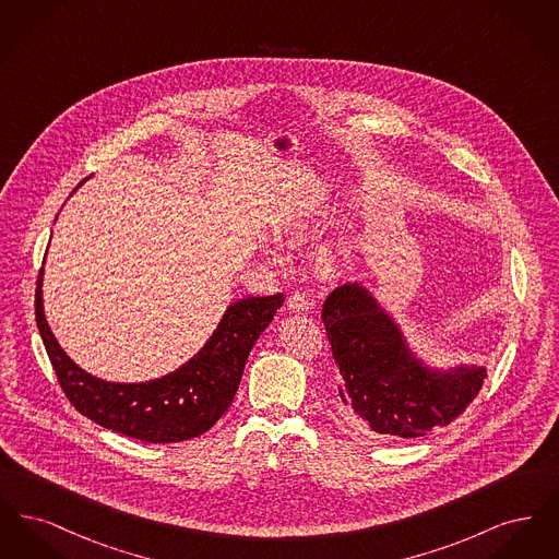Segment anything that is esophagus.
Listing matches in <instances>:
<instances>
[{"label":"esophagus","mask_w":559,"mask_h":559,"mask_svg":"<svg viewBox=\"0 0 559 559\" xmlns=\"http://www.w3.org/2000/svg\"><path fill=\"white\" fill-rule=\"evenodd\" d=\"M287 306H289L292 312H308V310H310V295L306 292H301V289H297V292H293L292 295H289Z\"/></svg>","instance_id":"34e87169"}]
</instances>
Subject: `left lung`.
I'll return each mask as SVG.
<instances>
[{
	"label": "left lung",
	"instance_id": "obj_1",
	"mask_svg": "<svg viewBox=\"0 0 559 559\" xmlns=\"http://www.w3.org/2000/svg\"><path fill=\"white\" fill-rule=\"evenodd\" d=\"M320 317L340 367L344 413L354 424L421 438L452 424L481 390V367H424L408 352L396 322L356 283L329 293Z\"/></svg>",
	"mask_w": 559,
	"mask_h": 559
}]
</instances>
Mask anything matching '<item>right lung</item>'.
<instances>
[{
    "instance_id": "1",
    "label": "right lung",
    "mask_w": 559,
    "mask_h": 559,
    "mask_svg": "<svg viewBox=\"0 0 559 559\" xmlns=\"http://www.w3.org/2000/svg\"><path fill=\"white\" fill-rule=\"evenodd\" d=\"M41 276L44 267L35 287V320L64 396L94 424L153 444L190 440L215 426L239 390L251 347L285 301L283 293L240 299L178 371L146 383H110L80 369L58 346L44 317Z\"/></svg>"
}]
</instances>
